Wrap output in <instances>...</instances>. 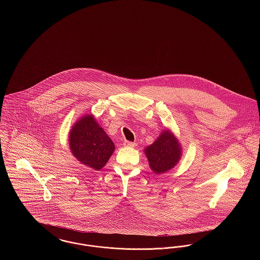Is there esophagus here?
I'll list each match as a JSON object with an SVG mask.
<instances>
[{"label": "esophagus", "mask_w": 260, "mask_h": 260, "mask_svg": "<svg viewBox=\"0 0 260 260\" xmlns=\"http://www.w3.org/2000/svg\"><path fill=\"white\" fill-rule=\"evenodd\" d=\"M124 146H127V147H136V143L135 142H129V141H124Z\"/></svg>", "instance_id": "esophagus-1"}]
</instances>
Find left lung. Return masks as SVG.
<instances>
[{
  "label": "left lung",
  "mask_w": 260,
  "mask_h": 260,
  "mask_svg": "<svg viewBox=\"0 0 260 260\" xmlns=\"http://www.w3.org/2000/svg\"><path fill=\"white\" fill-rule=\"evenodd\" d=\"M151 170L157 174L167 173L180 160L182 150L177 138L170 129H164L160 136L144 149Z\"/></svg>",
  "instance_id": "obj_1"
}]
</instances>
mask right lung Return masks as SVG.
I'll use <instances>...</instances> for the list:
<instances>
[{
	"label": "right lung",
	"instance_id": "obj_1",
	"mask_svg": "<svg viewBox=\"0 0 260 260\" xmlns=\"http://www.w3.org/2000/svg\"><path fill=\"white\" fill-rule=\"evenodd\" d=\"M69 146L78 161L95 171L107 164L115 150L111 138L90 114L83 116L72 126Z\"/></svg>",
	"mask_w": 260,
	"mask_h": 260
}]
</instances>
